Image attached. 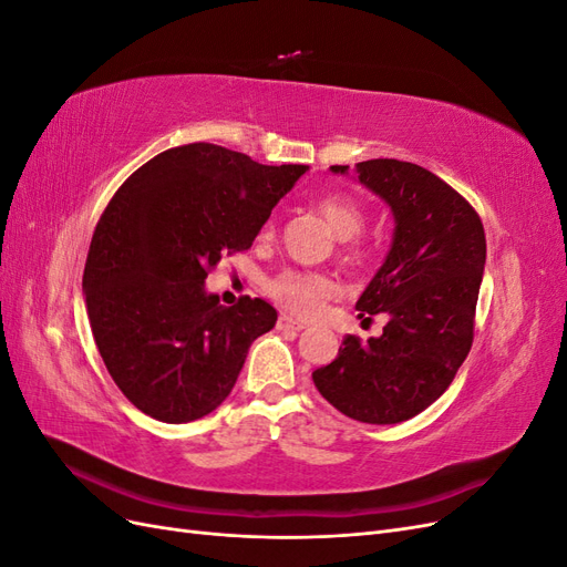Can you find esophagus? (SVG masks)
Returning a JSON list of instances; mask_svg holds the SVG:
<instances>
[{"label": "esophagus", "instance_id": "34e87169", "mask_svg": "<svg viewBox=\"0 0 567 567\" xmlns=\"http://www.w3.org/2000/svg\"><path fill=\"white\" fill-rule=\"evenodd\" d=\"M277 329H279V331H302L305 323L298 321V319H293V317L281 315L279 321H277Z\"/></svg>", "mask_w": 567, "mask_h": 567}]
</instances>
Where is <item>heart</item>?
I'll return each mask as SVG.
<instances>
[{"instance_id":"heart-1","label":"heart","mask_w":567,"mask_h":567,"mask_svg":"<svg viewBox=\"0 0 567 567\" xmlns=\"http://www.w3.org/2000/svg\"><path fill=\"white\" fill-rule=\"evenodd\" d=\"M315 210L329 225L338 238L354 236L364 225V213L357 200L346 194H329L315 203ZM269 234V227L265 229ZM269 296L288 312L310 317L319 307L338 293V284L329 274L321 271H298L286 269L267 284Z\"/></svg>"}]
</instances>
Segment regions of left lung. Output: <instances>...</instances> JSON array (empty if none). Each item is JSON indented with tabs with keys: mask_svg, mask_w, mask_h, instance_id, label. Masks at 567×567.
Wrapping results in <instances>:
<instances>
[{
	"mask_svg": "<svg viewBox=\"0 0 567 567\" xmlns=\"http://www.w3.org/2000/svg\"><path fill=\"white\" fill-rule=\"evenodd\" d=\"M331 173L348 175V165H331ZM357 179L394 217L385 262L357 300L359 317L383 315L388 323L367 342L342 338L338 357L312 379L354 421L402 423L450 388L471 352L485 229L473 205L421 165L364 161Z\"/></svg>",
	"mask_w": 567,
	"mask_h": 567,
	"instance_id": "obj_1",
	"label": "left lung"
}]
</instances>
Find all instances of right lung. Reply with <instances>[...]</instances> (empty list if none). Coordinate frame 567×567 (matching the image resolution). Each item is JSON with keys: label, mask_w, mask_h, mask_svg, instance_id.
Segmentation results:
<instances>
[{"label": "right lung", "mask_w": 567, "mask_h": 567, "mask_svg": "<svg viewBox=\"0 0 567 567\" xmlns=\"http://www.w3.org/2000/svg\"><path fill=\"white\" fill-rule=\"evenodd\" d=\"M307 165H260L215 144L167 148L117 188L82 290L101 359L146 416L188 423L227 400L248 348L274 329L262 298L205 293L221 255L248 250Z\"/></svg>", "instance_id": "add662e5"}]
</instances>
